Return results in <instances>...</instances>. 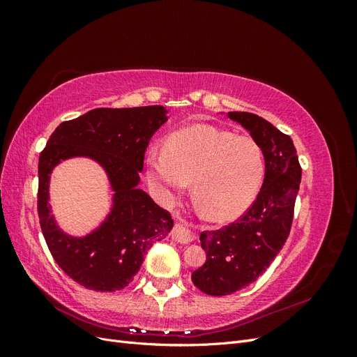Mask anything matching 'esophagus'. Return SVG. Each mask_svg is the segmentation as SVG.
<instances>
[{
	"label": "esophagus",
	"mask_w": 357,
	"mask_h": 357,
	"mask_svg": "<svg viewBox=\"0 0 357 357\" xmlns=\"http://www.w3.org/2000/svg\"><path fill=\"white\" fill-rule=\"evenodd\" d=\"M171 238L177 241V243H183V244H188L190 241H193V235L190 232L189 228H186L185 225H180L176 223L174 228L171 231Z\"/></svg>",
	"instance_id": "1"
}]
</instances>
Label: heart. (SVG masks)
Instances as JSON below:
<instances>
[{"mask_svg":"<svg viewBox=\"0 0 357 357\" xmlns=\"http://www.w3.org/2000/svg\"><path fill=\"white\" fill-rule=\"evenodd\" d=\"M146 167L162 201L174 199L192 181L193 199L214 222L232 220L250 207L265 174L264 152L253 138L210 125L169 135L165 152L147 153Z\"/></svg>","mask_w":357,"mask_h":357,"instance_id":"obj_1","label":"heart"}]
</instances>
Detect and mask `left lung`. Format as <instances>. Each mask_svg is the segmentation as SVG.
Masks as SVG:
<instances>
[{
    "label": "left lung",
    "mask_w": 357,
    "mask_h": 357,
    "mask_svg": "<svg viewBox=\"0 0 357 357\" xmlns=\"http://www.w3.org/2000/svg\"><path fill=\"white\" fill-rule=\"evenodd\" d=\"M228 117L244 126L261 146L265 178L252 207L238 220L199 235L207 261L192 273V282L211 296L247 287L274 261L290 234L302 174L289 135L253 113L229 112Z\"/></svg>",
    "instance_id": "left-lung-1"
}]
</instances>
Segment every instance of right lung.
<instances>
[{
    "label": "right lung",
    "mask_w": 357,
    "mask_h": 357,
    "mask_svg": "<svg viewBox=\"0 0 357 357\" xmlns=\"http://www.w3.org/2000/svg\"><path fill=\"white\" fill-rule=\"evenodd\" d=\"M167 113L162 105L95 109L62 122L40 155L37 210L43 235L62 271L86 289L114 291L126 287L149 248L164 240L174 225L167 210L138 189L146 149L167 122ZM77 155L98 161L115 192L111 214L84 237L63 233L48 204L52 168Z\"/></svg>",
    "instance_id": "add662e5"
}]
</instances>
